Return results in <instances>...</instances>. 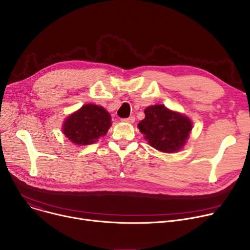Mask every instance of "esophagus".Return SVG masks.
<instances>
[{
	"label": "esophagus",
	"instance_id": "esophagus-1",
	"mask_svg": "<svg viewBox=\"0 0 250 250\" xmlns=\"http://www.w3.org/2000/svg\"><path fill=\"white\" fill-rule=\"evenodd\" d=\"M135 116H129V118H127V119H124L123 121L124 122H125V123H128V124H132V123H135Z\"/></svg>",
	"mask_w": 250,
	"mask_h": 250
}]
</instances>
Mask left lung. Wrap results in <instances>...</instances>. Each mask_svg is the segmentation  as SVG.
<instances>
[{"mask_svg": "<svg viewBox=\"0 0 250 250\" xmlns=\"http://www.w3.org/2000/svg\"><path fill=\"white\" fill-rule=\"evenodd\" d=\"M145 114L138 126L149 146L164 153L180 151L192 129L187 116L158 104L146 107Z\"/></svg>", "mask_w": 250, "mask_h": 250, "instance_id": "8db88e82", "label": "left lung"}]
</instances>
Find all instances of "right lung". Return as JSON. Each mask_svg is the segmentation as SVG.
I'll return each instance as SVG.
<instances>
[{
    "instance_id": "obj_1",
    "label": "right lung",
    "mask_w": 250,
    "mask_h": 250,
    "mask_svg": "<svg viewBox=\"0 0 250 250\" xmlns=\"http://www.w3.org/2000/svg\"><path fill=\"white\" fill-rule=\"evenodd\" d=\"M110 121V114L104 107L85 104L65 121L63 132L76 145H90L106 134Z\"/></svg>"
}]
</instances>
